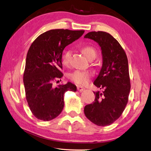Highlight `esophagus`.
<instances>
[{"label":"esophagus","mask_w":151,"mask_h":151,"mask_svg":"<svg viewBox=\"0 0 151 151\" xmlns=\"http://www.w3.org/2000/svg\"><path fill=\"white\" fill-rule=\"evenodd\" d=\"M77 89L79 92H82L85 89V88L82 86H77Z\"/></svg>","instance_id":"1"}]
</instances>
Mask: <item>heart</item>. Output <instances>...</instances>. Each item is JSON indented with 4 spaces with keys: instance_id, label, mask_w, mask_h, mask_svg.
I'll list each match as a JSON object with an SVG mask.
<instances>
[{
    "instance_id": "1",
    "label": "heart",
    "mask_w": 151,
    "mask_h": 151,
    "mask_svg": "<svg viewBox=\"0 0 151 151\" xmlns=\"http://www.w3.org/2000/svg\"><path fill=\"white\" fill-rule=\"evenodd\" d=\"M82 52L87 59H95L97 55L96 50L92 46H86L82 49ZM71 51L70 50H65L62 57L63 63L67 65L70 61ZM92 76L91 71L88 70H75L69 75V78L76 83L84 85L88 82Z\"/></svg>"
}]
</instances>
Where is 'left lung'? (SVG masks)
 Here are the masks:
<instances>
[{"mask_svg":"<svg viewBox=\"0 0 151 151\" xmlns=\"http://www.w3.org/2000/svg\"><path fill=\"white\" fill-rule=\"evenodd\" d=\"M101 47L103 64L94 84L103 92H94V101L84 108V114L92 123L109 126L122 114L128 101L131 85L126 54L110 34L91 32L84 36Z\"/></svg>","mask_w":151,"mask_h":151,"instance_id":"left-lung-1","label":"left lung"}]
</instances>
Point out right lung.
I'll return each mask as SVG.
<instances>
[{
	"label": "right lung",
	"instance_id": "right-lung-1",
	"mask_svg": "<svg viewBox=\"0 0 151 151\" xmlns=\"http://www.w3.org/2000/svg\"><path fill=\"white\" fill-rule=\"evenodd\" d=\"M84 30L53 29L39 36L30 46L26 57L24 83L26 99L32 113L43 121L55 119L63 111L65 92L76 91L71 82L54 87V80L63 74L62 55L66 46L79 39Z\"/></svg>",
	"mask_w": 151,
	"mask_h": 151
}]
</instances>
